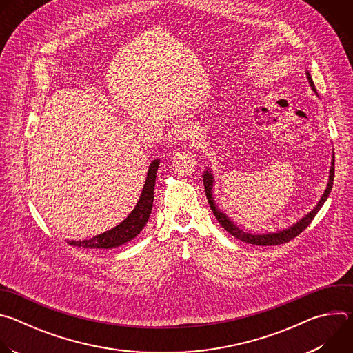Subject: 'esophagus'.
<instances>
[{
    "instance_id": "1",
    "label": "esophagus",
    "mask_w": 353,
    "mask_h": 353,
    "mask_svg": "<svg viewBox=\"0 0 353 353\" xmlns=\"http://www.w3.org/2000/svg\"><path fill=\"white\" fill-rule=\"evenodd\" d=\"M174 137L179 141H188L196 137V130L192 123H180L174 128Z\"/></svg>"
}]
</instances>
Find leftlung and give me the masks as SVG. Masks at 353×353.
Wrapping results in <instances>:
<instances>
[{"label": "left lung", "mask_w": 353, "mask_h": 353, "mask_svg": "<svg viewBox=\"0 0 353 353\" xmlns=\"http://www.w3.org/2000/svg\"><path fill=\"white\" fill-rule=\"evenodd\" d=\"M307 79H309V83L312 86V89L316 92V88H314V83L312 81V77L310 74L307 72ZM334 157H332V162H331V170H330V181L327 184V188L321 196V199L319 201V204L314 207V210L312 212H309L303 219H300L297 223H294L293 226L285 229V230H281L278 233H267V234H254V233H248V232H244L241 230L237 225H234L222 211H219L215 205V201H214V196H212V187H214V177L211 174L210 170L204 172V187H205V194H207V199L208 203L211 205V210L215 215V218L218 219V222L222 225V228L229 232L232 236H234L236 239L244 241V243H250V244H256V245H276V244H283V243H288L292 239H294L296 236H299L301 232H303L309 225L310 222L314 219V216L317 215V212L320 211V208L324 205L325 199L328 198L330 192H331V188H332V184H334Z\"/></svg>", "instance_id": "1"}]
</instances>
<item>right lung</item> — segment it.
<instances>
[{"label":"right lung","instance_id":"right-lung-1","mask_svg":"<svg viewBox=\"0 0 353 353\" xmlns=\"http://www.w3.org/2000/svg\"><path fill=\"white\" fill-rule=\"evenodd\" d=\"M159 168V159H155L149 166L146 181L143 184V190L141 192L139 201L137 203L132 212L116 228L97 234L89 240H79V241H68L71 245L83 247V248H114L121 244H125L127 241L132 240L135 236L139 234V232L146 225L150 211H152L154 205V190H155V180H157V172Z\"/></svg>","mask_w":353,"mask_h":353}]
</instances>
